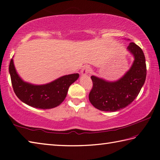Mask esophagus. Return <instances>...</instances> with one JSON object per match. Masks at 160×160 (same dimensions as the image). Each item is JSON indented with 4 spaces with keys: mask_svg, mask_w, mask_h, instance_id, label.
<instances>
[{
    "mask_svg": "<svg viewBox=\"0 0 160 160\" xmlns=\"http://www.w3.org/2000/svg\"><path fill=\"white\" fill-rule=\"evenodd\" d=\"M90 71H91V68L89 66H84V67L82 68V71H81V73H82V75H87L89 73Z\"/></svg>",
    "mask_w": 160,
    "mask_h": 160,
    "instance_id": "1",
    "label": "esophagus"
}]
</instances>
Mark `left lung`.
Here are the masks:
<instances>
[{
  "label": "left lung",
  "instance_id": "8db88e82",
  "mask_svg": "<svg viewBox=\"0 0 160 160\" xmlns=\"http://www.w3.org/2000/svg\"><path fill=\"white\" fill-rule=\"evenodd\" d=\"M134 57L130 69L120 80L107 82L92 76L93 87L89 94L91 103L101 111L116 112L126 108L136 98L145 82L146 59L142 49L131 42L128 47Z\"/></svg>",
  "mask_w": 160,
  "mask_h": 160
}]
</instances>
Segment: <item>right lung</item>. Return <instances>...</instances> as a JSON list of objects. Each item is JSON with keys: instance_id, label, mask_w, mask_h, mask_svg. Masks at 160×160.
<instances>
[{"instance_id": "1", "label": "right lung", "mask_w": 160, "mask_h": 160, "mask_svg": "<svg viewBox=\"0 0 160 160\" xmlns=\"http://www.w3.org/2000/svg\"><path fill=\"white\" fill-rule=\"evenodd\" d=\"M11 82L15 94L22 102L39 109H51L60 105L67 96L68 87L76 81L79 74L62 76L43 85H34L25 82L15 70L13 59L9 66Z\"/></svg>"}]
</instances>
